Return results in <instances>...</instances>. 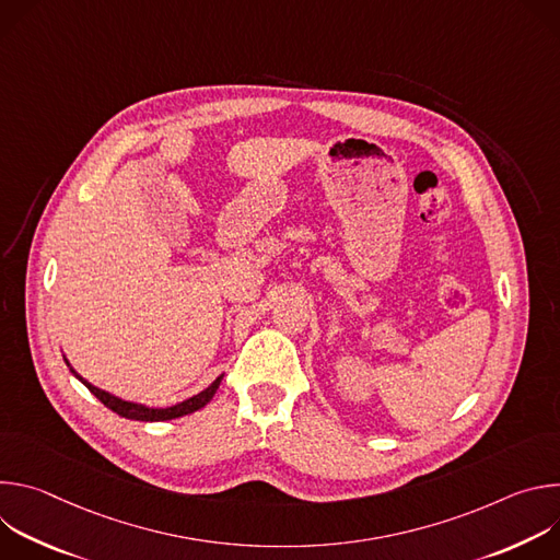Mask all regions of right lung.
Here are the masks:
<instances>
[{"label": "right lung", "mask_w": 560, "mask_h": 560, "mask_svg": "<svg viewBox=\"0 0 560 560\" xmlns=\"http://www.w3.org/2000/svg\"><path fill=\"white\" fill-rule=\"evenodd\" d=\"M74 376H77L79 381H82L108 410H113L115 415H119V417H124V419H132V421H168V419H177V417L197 412V410H201V408L210 401V398L214 396V392H217V387H219V383H221V378H223V376H217L212 385H208L203 392L195 394L192 398H188V401H184V404H177V406L164 408V410H156V408H145V406H137V404L121 401V398H117V396H113V394H108V392H104V389L91 385L89 381H84L79 374H74Z\"/></svg>", "instance_id": "add662e5"}]
</instances>
